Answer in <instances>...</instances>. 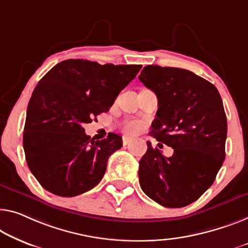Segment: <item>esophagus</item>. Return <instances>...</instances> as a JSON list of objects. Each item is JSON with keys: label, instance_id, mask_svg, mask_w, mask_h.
Segmentation results:
<instances>
[{"label": "esophagus", "instance_id": "obj_1", "mask_svg": "<svg viewBox=\"0 0 248 248\" xmlns=\"http://www.w3.org/2000/svg\"><path fill=\"white\" fill-rule=\"evenodd\" d=\"M131 140H132V139L130 138V137H127V136H124V137H123V143H124V146H127L128 143H130Z\"/></svg>", "mask_w": 248, "mask_h": 248}]
</instances>
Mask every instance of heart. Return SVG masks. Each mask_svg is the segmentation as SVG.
I'll use <instances>...</instances> for the list:
<instances>
[{"label": "heart", "instance_id": "b5f03b06", "mask_svg": "<svg viewBox=\"0 0 248 248\" xmlns=\"http://www.w3.org/2000/svg\"><path fill=\"white\" fill-rule=\"evenodd\" d=\"M124 129L125 132H128V134H136L137 131H139L140 125L137 121H128V123L124 124Z\"/></svg>", "mask_w": 248, "mask_h": 248}]
</instances>
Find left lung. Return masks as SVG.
Listing matches in <instances>:
<instances>
[{"label":"left lung","mask_w":248,"mask_h":248,"mask_svg":"<svg viewBox=\"0 0 248 248\" xmlns=\"http://www.w3.org/2000/svg\"><path fill=\"white\" fill-rule=\"evenodd\" d=\"M139 80L158 98L150 135L171 147V157L147 141L139 161L140 187L158 204L179 208L212 186L225 159L227 120L209 81L185 69L147 65Z\"/></svg>","instance_id":"1"}]
</instances>
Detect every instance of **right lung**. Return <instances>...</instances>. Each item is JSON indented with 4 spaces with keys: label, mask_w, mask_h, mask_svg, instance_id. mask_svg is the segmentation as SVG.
Here are the masks:
<instances>
[{
    "label": "right lung",
    "mask_w": 248,
    "mask_h": 248,
    "mask_svg": "<svg viewBox=\"0 0 248 248\" xmlns=\"http://www.w3.org/2000/svg\"><path fill=\"white\" fill-rule=\"evenodd\" d=\"M140 69L70 59L39 81L28 106L23 148L30 170L44 189L73 197L99 184L123 138L109 132L94 141L82 124L108 111Z\"/></svg>",
    "instance_id": "1"
}]
</instances>
